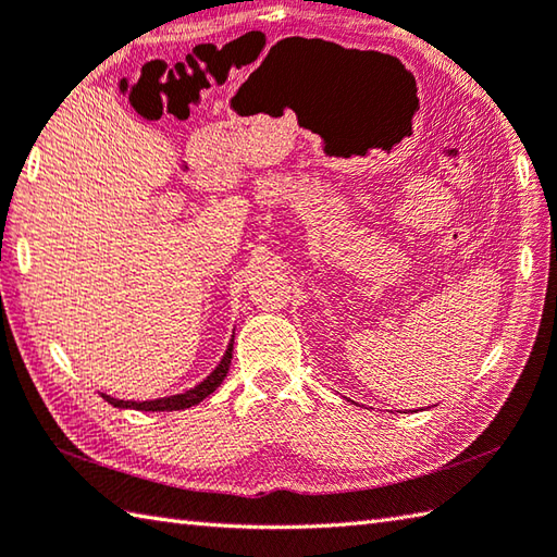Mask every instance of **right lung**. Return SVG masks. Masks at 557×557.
Wrapping results in <instances>:
<instances>
[{
  "label": "right lung",
  "instance_id": "1",
  "mask_svg": "<svg viewBox=\"0 0 557 557\" xmlns=\"http://www.w3.org/2000/svg\"><path fill=\"white\" fill-rule=\"evenodd\" d=\"M232 352H234V335H232V341H228V345H226V350H224V357L220 359V364L212 369L210 376H205L198 386L183 391V394L166 396V398H154V400H123V398H113V396H106V394H101V398L111 403L113 408H120V410L169 412V410L193 408V406H198V403L205 400L210 394H214L216 388H220V384H222L226 372H228V364H232Z\"/></svg>",
  "mask_w": 557,
  "mask_h": 557
}]
</instances>
